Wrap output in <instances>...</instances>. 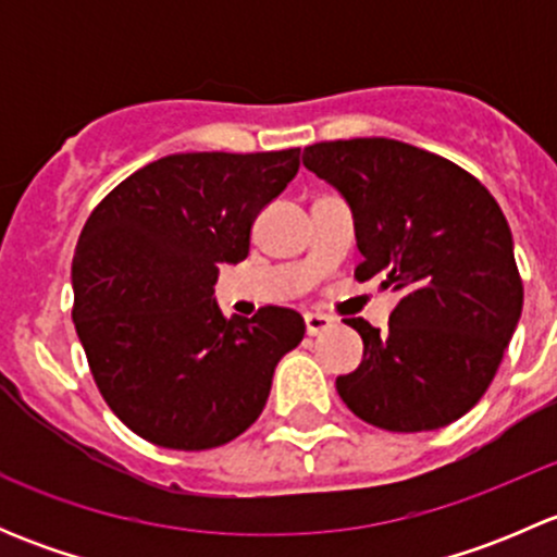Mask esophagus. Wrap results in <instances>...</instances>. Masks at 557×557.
Masks as SVG:
<instances>
[{
    "mask_svg": "<svg viewBox=\"0 0 557 557\" xmlns=\"http://www.w3.org/2000/svg\"><path fill=\"white\" fill-rule=\"evenodd\" d=\"M331 323H334V320H331L329 314H323V312H307L305 314V325H307V334H310V336L323 334L325 329H331Z\"/></svg>",
    "mask_w": 557,
    "mask_h": 557,
    "instance_id": "1",
    "label": "esophagus"
}]
</instances>
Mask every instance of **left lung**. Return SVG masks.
<instances>
[{"instance_id": "left-lung-1", "label": "left lung", "mask_w": 557, "mask_h": 557, "mask_svg": "<svg viewBox=\"0 0 557 557\" xmlns=\"http://www.w3.org/2000/svg\"><path fill=\"white\" fill-rule=\"evenodd\" d=\"M305 166L347 201L363 261L398 294L387 331L363 318V361L336 377L342 401L385 431L463 418L496 377L522 312L509 223L485 185L453 161L387 137L305 148Z\"/></svg>"}]
</instances>
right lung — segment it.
I'll return each instance as SVG.
<instances>
[{
  "instance_id": "1",
  "label": "right lung",
  "mask_w": 557,
  "mask_h": 557,
  "mask_svg": "<svg viewBox=\"0 0 557 557\" xmlns=\"http://www.w3.org/2000/svg\"><path fill=\"white\" fill-rule=\"evenodd\" d=\"M299 172V148L177 153L123 180L72 258L77 336L99 393L137 436L170 450L237 440L267 407L305 318L263 307L223 318L218 269L245 261L258 212Z\"/></svg>"
}]
</instances>
